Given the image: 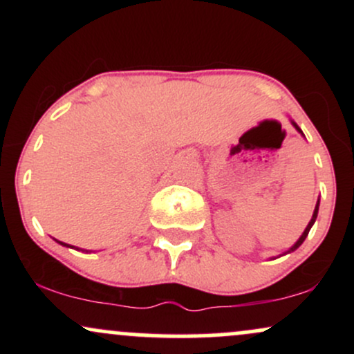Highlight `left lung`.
<instances>
[{
	"instance_id": "8db88e82",
	"label": "left lung",
	"mask_w": 354,
	"mask_h": 354,
	"mask_svg": "<svg viewBox=\"0 0 354 354\" xmlns=\"http://www.w3.org/2000/svg\"><path fill=\"white\" fill-rule=\"evenodd\" d=\"M291 123H293V126H295V128H296V129H298V131H299V133H301V135H303V131H301V129H299V128H298V124H296V123H295V121H291ZM318 208H319V200H318V203H316V206H315V213H313V218H311V221H310V223H308L306 230H304V231H303V234H301V236H299V239H298V241H296V243H295V245H293V246H291V248H290V250H288V253H291V251H295V250H296V248H299V246H301V245H303V241H304V239H306V236H308V233H310L311 226H313V225H315V221H316V216H318Z\"/></svg>"
}]
</instances>
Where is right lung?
Returning <instances> with one entry per match:
<instances>
[{
    "label": "right lung",
    "instance_id": "obj_1",
    "mask_svg": "<svg viewBox=\"0 0 354 354\" xmlns=\"http://www.w3.org/2000/svg\"><path fill=\"white\" fill-rule=\"evenodd\" d=\"M58 243H61V241H58ZM61 245H63V246H70V245H66V243H61Z\"/></svg>",
    "mask_w": 354,
    "mask_h": 354
}]
</instances>
